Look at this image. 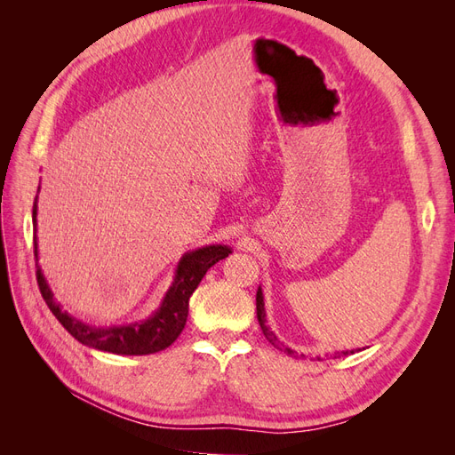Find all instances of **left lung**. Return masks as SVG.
<instances>
[{"label":"left lung","instance_id":"left-lung-1","mask_svg":"<svg viewBox=\"0 0 455 455\" xmlns=\"http://www.w3.org/2000/svg\"><path fill=\"white\" fill-rule=\"evenodd\" d=\"M256 315H258V323H259V328H261V332H264V336L267 338V341L271 343L273 347H277L279 351H283V353H286V355H291V356H294V359H304L306 355H298L294 349H291V347H286L284 343H281L279 341V338L273 334V330L266 324V309H264V294H261V288H258V292H256ZM349 353H355V351H343V355H349ZM341 353H336V356H339Z\"/></svg>","mask_w":455,"mask_h":455}]
</instances>
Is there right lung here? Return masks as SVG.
I'll use <instances>...</instances> for the list:
<instances>
[{
  "instance_id": "add662e5",
  "label": "right lung",
  "mask_w": 455,
  "mask_h": 455,
  "mask_svg": "<svg viewBox=\"0 0 455 455\" xmlns=\"http://www.w3.org/2000/svg\"><path fill=\"white\" fill-rule=\"evenodd\" d=\"M36 214H37V197L34 201L32 218L36 228ZM34 254L37 256V243L34 239ZM231 254V249L226 244H211L203 249L191 251L182 256L178 261L174 283L171 284L169 292L164 294L159 309L142 323H134L127 326H109L99 328L87 323L77 321L76 316L68 315L60 304L52 298L51 288L41 273L39 266L36 271L39 292L44 296L45 304L51 313L57 316L59 323L70 332L77 341L84 346L116 353V355H149L167 349L172 346L174 339L182 334V330L188 321L189 298L196 292L204 273L209 271L216 261L224 259Z\"/></svg>"
}]
</instances>
